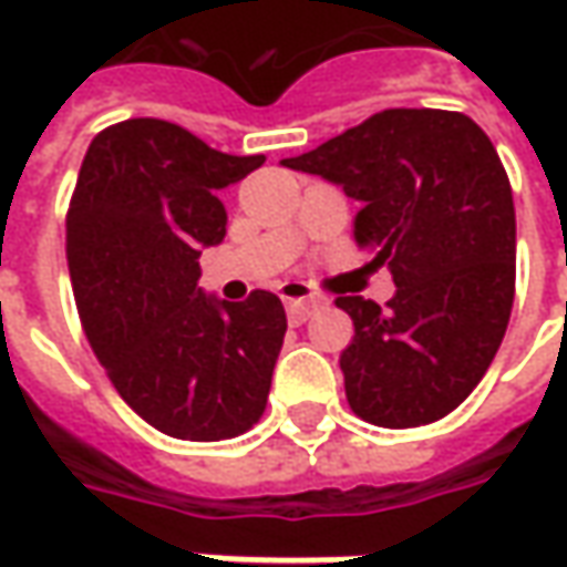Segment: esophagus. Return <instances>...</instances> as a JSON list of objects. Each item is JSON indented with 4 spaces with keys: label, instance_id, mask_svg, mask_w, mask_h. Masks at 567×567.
I'll return each instance as SVG.
<instances>
[{
    "label": "esophagus",
    "instance_id": "obj_1",
    "mask_svg": "<svg viewBox=\"0 0 567 567\" xmlns=\"http://www.w3.org/2000/svg\"><path fill=\"white\" fill-rule=\"evenodd\" d=\"M284 299H287V316L293 324H302V321H309V318L316 316L318 309H321V299L312 293H306L302 287H296V284H287L284 287Z\"/></svg>",
    "mask_w": 567,
    "mask_h": 567
}]
</instances>
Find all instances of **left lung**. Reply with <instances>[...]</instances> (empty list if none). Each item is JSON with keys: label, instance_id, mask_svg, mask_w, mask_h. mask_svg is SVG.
I'll return each instance as SVG.
<instances>
[{"label": "left lung", "instance_id": "obj_1", "mask_svg": "<svg viewBox=\"0 0 567 567\" xmlns=\"http://www.w3.org/2000/svg\"><path fill=\"white\" fill-rule=\"evenodd\" d=\"M284 166L360 202L357 246L398 287L384 309L338 296L357 331L340 353L353 413L384 429L447 416L512 318L514 198L489 135L451 110H384Z\"/></svg>", "mask_w": 567, "mask_h": 567}]
</instances>
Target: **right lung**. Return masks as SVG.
Instances as JSON below:
<instances>
[{"mask_svg":"<svg viewBox=\"0 0 567 567\" xmlns=\"http://www.w3.org/2000/svg\"><path fill=\"white\" fill-rule=\"evenodd\" d=\"M261 164L173 122L125 120L100 132L78 173L65 255L84 334L122 401L173 439L243 435L268 403L284 302L198 287L202 249L227 236L220 188Z\"/></svg>","mask_w":567,"mask_h":567,"instance_id":"right-lung-1","label":"right lung"}]
</instances>
